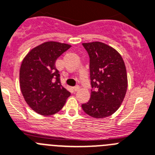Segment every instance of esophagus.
Segmentation results:
<instances>
[{"instance_id": "esophagus-1", "label": "esophagus", "mask_w": 155, "mask_h": 155, "mask_svg": "<svg viewBox=\"0 0 155 155\" xmlns=\"http://www.w3.org/2000/svg\"><path fill=\"white\" fill-rule=\"evenodd\" d=\"M73 90H74V91H78L79 90H80V87L79 86H75V87H73Z\"/></svg>"}]
</instances>
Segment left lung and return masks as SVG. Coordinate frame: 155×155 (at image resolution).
Listing matches in <instances>:
<instances>
[{
	"mask_svg": "<svg viewBox=\"0 0 155 155\" xmlns=\"http://www.w3.org/2000/svg\"><path fill=\"white\" fill-rule=\"evenodd\" d=\"M90 57L91 90L84 111L94 118L107 117L121 105L128 87L124 60L115 49L100 41L83 43Z\"/></svg>",
	"mask_w": 155,
	"mask_h": 155,
	"instance_id": "obj_1",
	"label": "left lung"
}]
</instances>
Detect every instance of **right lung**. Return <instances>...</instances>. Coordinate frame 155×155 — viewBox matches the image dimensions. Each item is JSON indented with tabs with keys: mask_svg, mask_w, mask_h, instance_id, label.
Masks as SVG:
<instances>
[{
	"mask_svg": "<svg viewBox=\"0 0 155 155\" xmlns=\"http://www.w3.org/2000/svg\"><path fill=\"white\" fill-rule=\"evenodd\" d=\"M68 44L45 41L33 48L22 61L19 85L27 105L43 116L57 114L70 96L61 84L56 61L69 49Z\"/></svg>",
	"mask_w": 155,
	"mask_h": 155,
	"instance_id": "obj_1",
	"label": "right lung"
}]
</instances>
